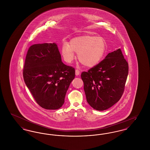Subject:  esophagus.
Returning a JSON list of instances; mask_svg holds the SVG:
<instances>
[{"mask_svg":"<svg viewBox=\"0 0 150 150\" xmlns=\"http://www.w3.org/2000/svg\"><path fill=\"white\" fill-rule=\"evenodd\" d=\"M75 74H76V75H79L80 74V71L78 69L75 70Z\"/></svg>","mask_w":150,"mask_h":150,"instance_id":"esophagus-1","label":"esophagus"}]
</instances>
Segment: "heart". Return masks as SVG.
I'll return each mask as SVG.
<instances>
[{"mask_svg":"<svg viewBox=\"0 0 150 150\" xmlns=\"http://www.w3.org/2000/svg\"><path fill=\"white\" fill-rule=\"evenodd\" d=\"M106 45L104 39L94 35H84L75 38L70 44L64 43L61 54L68 63L74 59L75 53L78 54L79 61L86 67H93L98 64L106 52Z\"/></svg>","mask_w":150,"mask_h":150,"instance_id":"obj_1","label":"heart"}]
</instances>
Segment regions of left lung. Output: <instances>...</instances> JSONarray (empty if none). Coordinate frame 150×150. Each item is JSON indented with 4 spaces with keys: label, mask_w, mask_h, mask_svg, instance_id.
<instances>
[{
    "label": "left lung",
    "mask_w": 150,
    "mask_h": 150,
    "mask_svg": "<svg viewBox=\"0 0 150 150\" xmlns=\"http://www.w3.org/2000/svg\"><path fill=\"white\" fill-rule=\"evenodd\" d=\"M128 71V63L118 49L88 71L83 72L81 78L89 105L103 111L117 102L124 93Z\"/></svg>",
    "instance_id": "1"
}]
</instances>
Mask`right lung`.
<instances>
[{
  "mask_svg": "<svg viewBox=\"0 0 150 150\" xmlns=\"http://www.w3.org/2000/svg\"><path fill=\"white\" fill-rule=\"evenodd\" d=\"M75 76V69L62 62L56 43L37 44L30 47L23 76L40 107L47 110H57L62 107Z\"/></svg>",
  "mask_w": 150,
  "mask_h": 150,
  "instance_id": "obj_1",
  "label": "right lung"
}]
</instances>
